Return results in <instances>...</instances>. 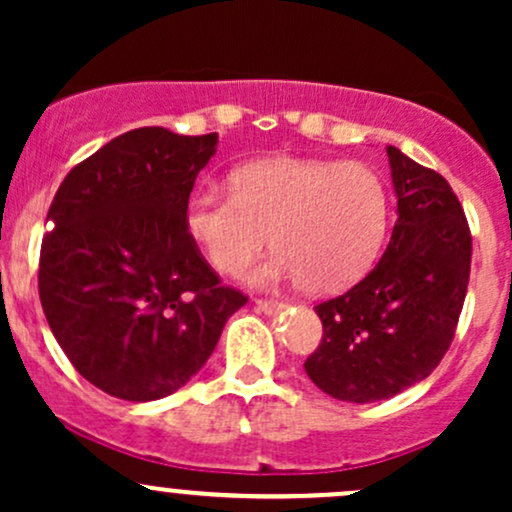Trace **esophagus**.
<instances>
[{
    "mask_svg": "<svg viewBox=\"0 0 512 512\" xmlns=\"http://www.w3.org/2000/svg\"><path fill=\"white\" fill-rule=\"evenodd\" d=\"M255 305H257V310H262V313H267V315H276V313H281V310L289 308V305H286V303L269 301V298H257Z\"/></svg>",
    "mask_w": 512,
    "mask_h": 512,
    "instance_id": "34e87169",
    "label": "esophagus"
}]
</instances>
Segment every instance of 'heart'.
Returning <instances> with one entry per match:
<instances>
[{"label": "heart", "mask_w": 512, "mask_h": 512, "mask_svg": "<svg viewBox=\"0 0 512 512\" xmlns=\"http://www.w3.org/2000/svg\"><path fill=\"white\" fill-rule=\"evenodd\" d=\"M233 195L197 192L185 226L211 267L240 276L264 248L279 250L257 279L303 281L334 293L361 279L378 255L387 221L380 175L358 161L262 158L231 175Z\"/></svg>", "instance_id": "heart-1"}]
</instances>
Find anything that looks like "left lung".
Wrapping results in <instances>:
<instances>
[{
  "instance_id": "left-lung-1",
  "label": "left lung",
  "mask_w": 512,
  "mask_h": 512,
  "mask_svg": "<svg viewBox=\"0 0 512 512\" xmlns=\"http://www.w3.org/2000/svg\"><path fill=\"white\" fill-rule=\"evenodd\" d=\"M397 192L392 238L370 272L315 305L322 339L305 373L344 402H378L428 378L455 337L472 233L450 182L387 146Z\"/></svg>"
}]
</instances>
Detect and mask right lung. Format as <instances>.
I'll return each instance as SVG.
<instances>
[{"label":"right lung","mask_w":512,"mask_h":512,"mask_svg":"<svg viewBox=\"0 0 512 512\" xmlns=\"http://www.w3.org/2000/svg\"><path fill=\"white\" fill-rule=\"evenodd\" d=\"M216 132L120 134L69 170L40 245L43 313L98 390L151 402L207 363L248 296L223 286L185 226Z\"/></svg>","instance_id":"obj_1"}]
</instances>
